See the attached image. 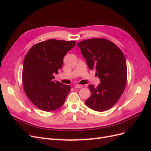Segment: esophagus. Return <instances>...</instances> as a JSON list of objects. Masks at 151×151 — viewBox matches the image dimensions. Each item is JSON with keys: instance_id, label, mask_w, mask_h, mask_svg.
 Here are the masks:
<instances>
[{"instance_id": "obj_1", "label": "esophagus", "mask_w": 151, "mask_h": 151, "mask_svg": "<svg viewBox=\"0 0 151 151\" xmlns=\"http://www.w3.org/2000/svg\"><path fill=\"white\" fill-rule=\"evenodd\" d=\"M82 87H83V86H82V85H75L74 86V88H76V89H79V88H81Z\"/></svg>"}]
</instances>
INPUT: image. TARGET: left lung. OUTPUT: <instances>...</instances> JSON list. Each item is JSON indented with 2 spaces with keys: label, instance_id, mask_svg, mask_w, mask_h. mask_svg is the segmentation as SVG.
Masks as SVG:
<instances>
[{
  "label": "left lung",
  "instance_id": "1",
  "mask_svg": "<svg viewBox=\"0 0 151 151\" xmlns=\"http://www.w3.org/2000/svg\"><path fill=\"white\" fill-rule=\"evenodd\" d=\"M77 45L89 68L96 70L101 82L96 88L88 86L91 96L85 102L86 106L97 111L108 110L117 103L125 88L127 68L124 55L106 38L88 39Z\"/></svg>",
  "mask_w": 151,
  "mask_h": 151
}]
</instances>
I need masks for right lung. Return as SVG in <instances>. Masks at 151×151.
<instances>
[{"label":"right lung","instance_id":"add662e5","mask_svg":"<svg viewBox=\"0 0 151 151\" xmlns=\"http://www.w3.org/2000/svg\"><path fill=\"white\" fill-rule=\"evenodd\" d=\"M76 44L75 41L48 40L35 44L26 55L22 83L27 97L38 108L52 111L64 103L71 87L53 81L63 58Z\"/></svg>","mask_w":151,"mask_h":151}]
</instances>
